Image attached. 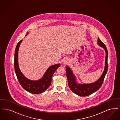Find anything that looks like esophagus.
Wrapping results in <instances>:
<instances>
[{
    "instance_id": "34e87169",
    "label": "esophagus",
    "mask_w": 120,
    "mask_h": 120,
    "mask_svg": "<svg viewBox=\"0 0 120 120\" xmlns=\"http://www.w3.org/2000/svg\"><path fill=\"white\" fill-rule=\"evenodd\" d=\"M69 63H70V61L68 59H66V60L64 61V64L65 65H68L69 64Z\"/></svg>"
}]
</instances>
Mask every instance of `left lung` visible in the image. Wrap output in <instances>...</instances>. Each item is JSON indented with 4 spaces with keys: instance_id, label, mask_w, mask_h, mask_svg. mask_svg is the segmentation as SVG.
I'll use <instances>...</instances> for the list:
<instances>
[{
    "instance_id": "8db88e82",
    "label": "left lung",
    "mask_w": 120,
    "mask_h": 120,
    "mask_svg": "<svg viewBox=\"0 0 120 120\" xmlns=\"http://www.w3.org/2000/svg\"><path fill=\"white\" fill-rule=\"evenodd\" d=\"M98 44L104 49L106 52V58L105 62V68L103 74L97 81L90 84H77L76 83L75 77L71 69L69 67H67L66 69V75L69 88L72 91L80 96H87L90 95L99 89L103 84L105 76L108 71V52L107 49L105 44L100 40L99 38L98 39Z\"/></svg>"
}]
</instances>
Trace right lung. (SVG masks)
Listing matches in <instances>:
<instances>
[{
	"label": "right lung",
	"mask_w": 120,
	"mask_h": 120,
	"mask_svg": "<svg viewBox=\"0 0 120 120\" xmlns=\"http://www.w3.org/2000/svg\"><path fill=\"white\" fill-rule=\"evenodd\" d=\"M27 34H28V33ZM22 40H20L18 43L15 52L14 66L17 79L21 86L26 91L34 94H40L45 91L50 86L51 84L52 76L57 68L60 67V65L58 64L52 66L49 68L46 71L45 73L43 76V77L40 80L33 81L28 80L26 78L21 72L18 63V49Z\"/></svg>",
	"instance_id": "obj_1"
}]
</instances>
